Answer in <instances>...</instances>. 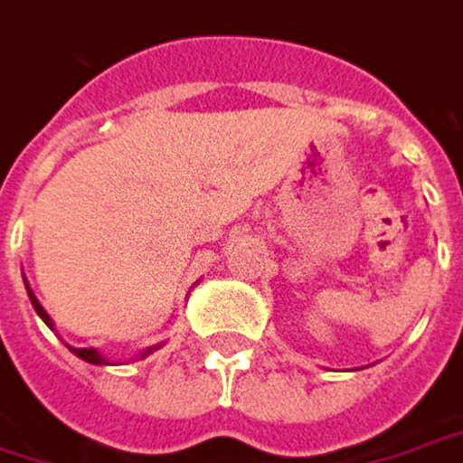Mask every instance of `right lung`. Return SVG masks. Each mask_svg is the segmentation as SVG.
I'll list each match as a JSON object with an SVG mask.
<instances>
[{"label":"right lung","instance_id":"add662e5","mask_svg":"<svg viewBox=\"0 0 463 463\" xmlns=\"http://www.w3.org/2000/svg\"><path fill=\"white\" fill-rule=\"evenodd\" d=\"M25 290H28V298H31V304H33L36 314H39L43 322H46V327H52V330H54V322H52V317L46 314V309H43L42 304H39V298L33 296V290L28 288V280H25ZM68 348L72 351V354H75V356H78V359H83V362H89V364H96V367H107V364H112V362H109V359H107L104 354H99L96 348H75V345H68ZM156 348H162V343H156V345H149V348H144L138 359H146L151 351H156Z\"/></svg>","mask_w":463,"mask_h":463}]
</instances>
